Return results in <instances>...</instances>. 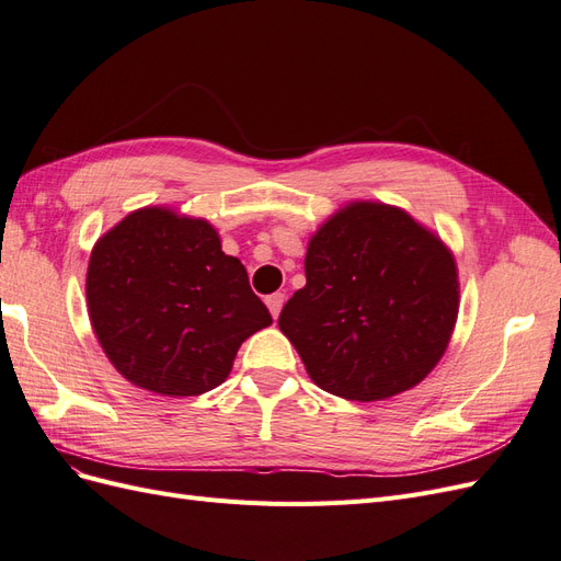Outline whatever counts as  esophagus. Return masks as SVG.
Segmentation results:
<instances>
[{
    "label": "esophagus",
    "instance_id": "obj_1",
    "mask_svg": "<svg viewBox=\"0 0 561 561\" xmlns=\"http://www.w3.org/2000/svg\"><path fill=\"white\" fill-rule=\"evenodd\" d=\"M283 304H285V295L283 293H274V295L266 297V307H268V311H271V316H274V318H278Z\"/></svg>",
    "mask_w": 561,
    "mask_h": 561
}]
</instances>
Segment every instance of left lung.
Wrapping results in <instances>:
<instances>
[{"label":"left lung","instance_id":"8db88e82","mask_svg":"<svg viewBox=\"0 0 561 561\" xmlns=\"http://www.w3.org/2000/svg\"><path fill=\"white\" fill-rule=\"evenodd\" d=\"M304 271L278 328L322 390L383 400L443 358L458 313L456 264L407 213L351 203L318 229Z\"/></svg>","mask_w":561,"mask_h":561}]
</instances>
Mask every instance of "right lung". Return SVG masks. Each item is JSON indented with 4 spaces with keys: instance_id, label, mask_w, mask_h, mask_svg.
<instances>
[{
    "instance_id": "obj_1",
    "label": "right lung",
    "mask_w": 561,
    "mask_h": 561,
    "mask_svg": "<svg viewBox=\"0 0 561 561\" xmlns=\"http://www.w3.org/2000/svg\"><path fill=\"white\" fill-rule=\"evenodd\" d=\"M89 316L110 363L159 396H201L222 383L271 313L245 266L203 219L142 208L91 252Z\"/></svg>"
}]
</instances>
